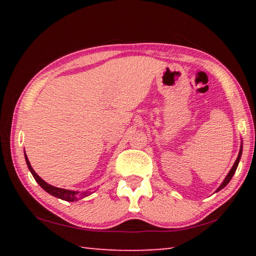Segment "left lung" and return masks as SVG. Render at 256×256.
I'll use <instances>...</instances> for the list:
<instances>
[{"label": "left lung", "instance_id": "1", "mask_svg": "<svg viewBox=\"0 0 256 256\" xmlns=\"http://www.w3.org/2000/svg\"><path fill=\"white\" fill-rule=\"evenodd\" d=\"M242 142L240 144V152H238V156H237V159H236V162H235V164H232V170H229V172L227 174V176H226V178L224 180V182L222 184H220V186L216 190V192H219L220 190H222L224 186H226L229 182H230V180L232 178V176H234V174H235V172H236V170H237V167H238V164H240V157H242Z\"/></svg>", "mask_w": 256, "mask_h": 256}]
</instances>
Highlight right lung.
I'll use <instances>...</instances> for the list:
<instances>
[{
	"mask_svg": "<svg viewBox=\"0 0 256 256\" xmlns=\"http://www.w3.org/2000/svg\"><path fill=\"white\" fill-rule=\"evenodd\" d=\"M24 159H26V162H27V166L29 168L30 172H32L34 178L36 180V182L38 184L40 185L42 188H44L47 193H50V196H53L55 198H58L60 200H64V201H68V202H76L78 200H81V198H84L86 196H90L89 190H84V192H79V190H66V188H55L53 185H50L48 183H46L44 180H42L40 176L37 175V172H34V170H32V164H30L29 160L27 154L24 152Z\"/></svg>",
	"mask_w": 256,
	"mask_h": 256,
	"instance_id": "add662e5",
	"label": "right lung"
}]
</instances>
